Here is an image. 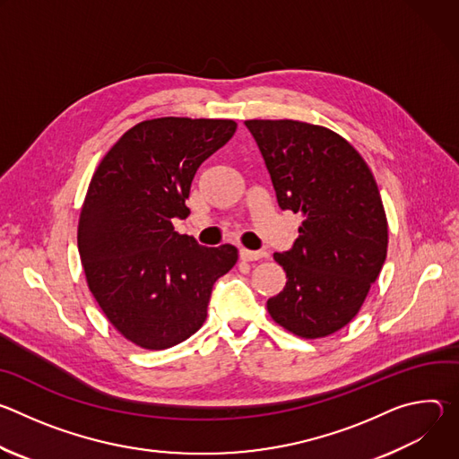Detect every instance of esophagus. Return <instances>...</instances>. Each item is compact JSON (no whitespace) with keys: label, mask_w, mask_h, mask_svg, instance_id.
<instances>
[{"label":"esophagus","mask_w":459,"mask_h":459,"mask_svg":"<svg viewBox=\"0 0 459 459\" xmlns=\"http://www.w3.org/2000/svg\"><path fill=\"white\" fill-rule=\"evenodd\" d=\"M239 257L243 261H257L261 257H267L265 250H248V248H239Z\"/></svg>","instance_id":"34e87169"}]
</instances>
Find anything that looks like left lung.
I'll return each mask as SVG.
<instances>
[{"label":"left lung","instance_id":"obj_1","mask_svg":"<svg viewBox=\"0 0 459 459\" xmlns=\"http://www.w3.org/2000/svg\"><path fill=\"white\" fill-rule=\"evenodd\" d=\"M278 205L303 216L299 236L274 259L287 273L267 301L289 333L334 334L359 312L386 257L388 229L376 179L359 152L331 128L294 119H248Z\"/></svg>","mask_w":459,"mask_h":459}]
</instances>
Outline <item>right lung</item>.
I'll list each match as a JSON object with an SVG mask.
<instances>
[{
	"label": "right lung",
	"mask_w": 459,
	"mask_h": 459,
	"mask_svg": "<svg viewBox=\"0 0 459 459\" xmlns=\"http://www.w3.org/2000/svg\"><path fill=\"white\" fill-rule=\"evenodd\" d=\"M232 119L156 117L126 133L98 165L80 216L87 285L114 329L147 351L190 338L212 287L238 261L174 230L200 165L236 133Z\"/></svg>",
	"instance_id": "obj_1"
}]
</instances>
